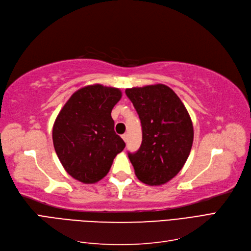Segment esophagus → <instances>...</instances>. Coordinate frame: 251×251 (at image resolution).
I'll use <instances>...</instances> for the list:
<instances>
[{
  "mask_svg": "<svg viewBox=\"0 0 251 251\" xmlns=\"http://www.w3.org/2000/svg\"><path fill=\"white\" fill-rule=\"evenodd\" d=\"M122 138H123V141L126 143V142H127V134H126V133L122 134Z\"/></svg>",
  "mask_w": 251,
  "mask_h": 251,
  "instance_id": "1",
  "label": "esophagus"
}]
</instances>
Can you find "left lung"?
Returning a JSON list of instances; mask_svg holds the SVG:
<instances>
[{
	"mask_svg": "<svg viewBox=\"0 0 251 251\" xmlns=\"http://www.w3.org/2000/svg\"><path fill=\"white\" fill-rule=\"evenodd\" d=\"M140 117L143 142L128 153L138 180L157 186L172 180L186 162L193 126L178 95L162 83L125 91Z\"/></svg>",
	"mask_w": 251,
	"mask_h": 251,
	"instance_id": "obj_1",
	"label": "left lung"
}]
</instances>
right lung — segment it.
<instances>
[{
	"label": "right lung",
	"mask_w": 251,
	"mask_h": 251,
	"mask_svg": "<svg viewBox=\"0 0 251 251\" xmlns=\"http://www.w3.org/2000/svg\"><path fill=\"white\" fill-rule=\"evenodd\" d=\"M121 97L120 89L96 83L73 93L61 109L52 127V142L72 178L85 184L100 181L124 150L110 115Z\"/></svg>",
	"instance_id": "1"
}]
</instances>
